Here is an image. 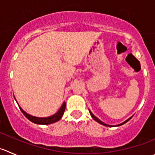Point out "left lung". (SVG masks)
<instances>
[{
    "mask_svg": "<svg viewBox=\"0 0 155 155\" xmlns=\"http://www.w3.org/2000/svg\"><path fill=\"white\" fill-rule=\"evenodd\" d=\"M90 114H91V116H92V118H93V119H94V120H95V121H97V122H98V123H101V124L104 125V126H109V125H107V124H105V123H103L102 121H101V120H100V119H97V117H96V116H94V114H93V113H91V111H90ZM131 118H132V117H131ZM131 118H129V119H127V120H126V121H125V122H123V123H121V124H119V125H117V126H122V125L125 124V123H127L128 121H129V119H131Z\"/></svg>",
    "mask_w": 155,
    "mask_h": 155,
    "instance_id": "8db88e82",
    "label": "left lung"
}]
</instances>
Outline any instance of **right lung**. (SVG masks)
<instances>
[{
    "label": "right lung",
    "mask_w": 155,
    "mask_h": 155,
    "mask_svg": "<svg viewBox=\"0 0 155 155\" xmlns=\"http://www.w3.org/2000/svg\"><path fill=\"white\" fill-rule=\"evenodd\" d=\"M65 107H66V104L65 102L63 103L62 106L60 108V110L57 112L53 116H49V117H46V118H39V117H35V116H32L29 115L28 113H26V112H24L23 110V109L21 107H20V110H21L22 113H23L25 116L29 120H30L31 122L32 123H36V124H41V125H48V124H51V123H56L58 122V120L61 119V118L62 117L63 114L64 113V110H65Z\"/></svg>",
    "instance_id": "add662e5"
}]
</instances>
